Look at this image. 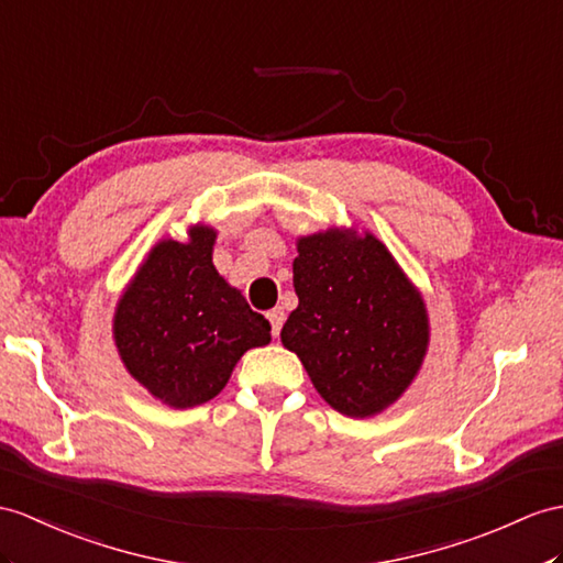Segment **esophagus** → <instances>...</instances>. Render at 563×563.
Returning a JSON list of instances; mask_svg holds the SVG:
<instances>
[{
	"label": "esophagus",
	"mask_w": 563,
	"mask_h": 563,
	"mask_svg": "<svg viewBox=\"0 0 563 563\" xmlns=\"http://www.w3.org/2000/svg\"><path fill=\"white\" fill-rule=\"evenodd\" d=\"M267 320H269V324H272V334L279 336L282 324H284V320H286L284 310H282V308H272V310L267 312Z\"/></svg>",
	"instance_id": "esophagus-1"
}]
</instances>
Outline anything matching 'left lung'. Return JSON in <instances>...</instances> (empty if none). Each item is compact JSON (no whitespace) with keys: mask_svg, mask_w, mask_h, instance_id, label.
<instances>
[{"mask_svg":"<svg viewBox=\"0 0 563 563\" xmlns=\"http://www.w3.org/2000/svg\"><path fill=\"white\" fill-rule=\"evenodd\" d=\"M296 245L298 308L282 327V344L339 413L377 416L399 401L428 353L424 300L369 231L327 229Z\"/></svg>","mask_w":563,"mask_h":563,"instance_id":"left-lung-1","label":"left lung"}]
</instances>
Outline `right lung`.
Segmentation results:
<instances>
[{"instance_id":"1","label":"right lung","mask_w":563,"mask_h":563,"mask_svg":"<svg viewBox=\"0 0 563 563\" xmlns=\"http://www.w3.org/2000/svg\"><path fill=\"white\" fill-rule=\"evenodd\" d=\"M217 231L188 229L147 253L114 310V344L133 379L172 408L227 387L241 355L269 344V322L212 265Z\"/></svg>"}]
</instances>
